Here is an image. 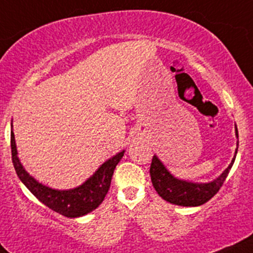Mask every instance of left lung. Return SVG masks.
Here are the masks:
<instances>
[{"label": "left lung", "mask_w": 253, "mask_h": 253, "mask_svg": "<svg viewBox=\"0 0 253 253\" xmlns=\"http://www.w3.org/2000/svg\"><path fill=\"white\" fill-rule=\"evenodd\" d=\"M236 135L239 138L237 128ZM235 158H236V155L233 156L227 169L216 180L208 182V184H194V182L175 179L165 169L163 163L154 155L150 164L151 182H153V186L156 190V192L168 203L180 206H200L203 204L208 203L210 199H212L217 194L218 190L221 189V186L225 182L226 177H227L228 171L232 168Z\"/></svg>", "instance_id": "1"}]
</instances>
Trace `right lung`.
Returning <instances> with one entry per match:
<instances>
[{
  "label": "right lung",
  "mask_w": 253,
  "mask_h": 253,
  "mask_svg": "<svg viewBox=\"0 0 253 253\" xmlns=\"http://www.w3.org/2000/svg\"><path fill=\"white\" fill-rule=\"evenodd\" d=\"M11 151L14 170L21 181L26 185V187L43 205L61 215L67 216V217H79V216L85 215V213L95 210L103 203L105 195L109 191L115 167L124 155V151H122L105 161L104 164L95 171V174L79 187L59 191V190L49 189V187L37 182L23 169L20 160L17 158L13 131H11Z\"/></svg>",
  "instance_id": "obj_1"
}]
</instances>
